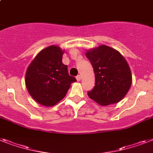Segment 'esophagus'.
I'll use <instances>...</instances> for the list:
<instances>
[{
    "mask_svg": "<svg viewBox=\"0 0 153 153\" xmlns=\"http://www.w3.org/2000/svg\"><path fill=\"white\" fill-rule=\"evenodd\" d=\"M76 79H77V81H79H79L81 80V75H79H79H77Z\"/></svg>",
    "mask_w": 153,
    "mask_h": 153,
    "instance_id": "obj_1",
    "label": "esophagus"
}]
</instances>
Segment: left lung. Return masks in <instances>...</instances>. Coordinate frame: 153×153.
<instances>
[{"mask_svg": "<svg viewBox=\"0 0 153 153\" xmlns=\"http://www.w3.org/2000/svg\"><path fill=\"white\" fill-rule=\"evenodd\" d=\"M85 56L95 74V85L87 93L92 100L102 106L120 102L132 82L130 67L123 56L105 45L92 48Z\"/></svg>", "mask_w": 153, "mask_h": 153, "instance_id": "left-lung-1", "label": "left lung"}]
</instances>
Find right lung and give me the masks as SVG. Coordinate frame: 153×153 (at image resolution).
<instances>
[{"label":"right lung","instance_id":"add662e5","mask_svg":"<svg viewBox=\"0 0 153 153\" xmlns=\"http://www.w3.org/2000/svg\"><path fill=\"white\" fill-rule=\"evenodd\" d=\"M64 51L59 46L51 45L38 53L30 63L26 73V86L38 104L53 106L61 100L76 82L68 74V65L62 62Z\"/></svg>","mask_w":153,"mask_h":153}]
</instances>
